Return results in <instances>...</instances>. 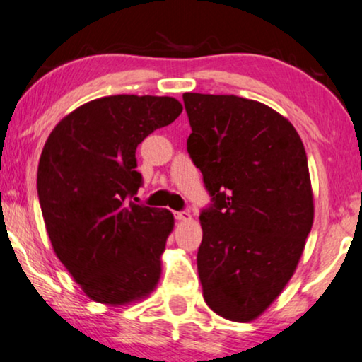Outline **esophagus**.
<instances>
[{"mask_svg": "<svg viewBox=\"0 0 362 362\" xmlns=\"http://www.w3.org/2000/svg\"><path fill=\"white\" fill-rule=\"evenodd\" d=\"M175 218L177 221H191V214L187 211H176Z\"/></svg>", "mask_w": 362, "mask_h": 362, "instance_id": "esophagus-1", "label": "esophagus"}]
</instances>
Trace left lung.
Segmentation results:
<instances>
[{"label":"left lung","instance_id":"left-lung-1","mask_svg":"<svg viewBox=\"0 0 362 362\" xmlns=\"http://www.w3.org/2000/svg\"><path fill=\"white\" fill-rule=\"evenodd\" d=\"M187 153L213 204L201 211L198 274L216 314L247 322L288 284L313 228L308 156L298 131L259 101L185 93Z\"/></svg>","mask_w":362,"mask_h":362}]
</instances>
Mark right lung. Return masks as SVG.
I'll list each match as a JSON object with an SVG mask.
<instances>
[{"instance_id": "add662e5", "label": "right lung", "mask_w": 362, "mask_h": 362, "mask_svg": "<svg viewBox=\"0 0 362 362\" xmlns=\"http://www.w3.org/2000/svg\"><path fill=\"white\" fill-rule=\"evenodd\" d=\"M170 96L116 95L64 116L37 164V198L58 259L101 304L146 298L161 276L171 211L138 204L136 148L181 115Z\"/></svg>"}]
</instances>
